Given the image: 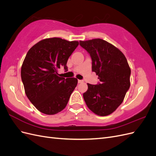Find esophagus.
<instances>
[{
  "instance_id": "esophagus-1",
  "label": "esophagus",
  "mask_w": 156,
  "mask_h": 156,
  "mask_svg": "<svg viewBox=\"0 0 156 156\" xmlns=\"http://www.w3.org/2000/svg\"><path fill=\"white\" fill-rule=\"evenodd\" d=\"M78 83H83V80H78Z\"/></svg>"
}]
</instances>
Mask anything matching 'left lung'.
Masks as SVG:
<instances>
[{"label": "left lung", "instance_id": "1", "mask_svg": "<svg viewBox=\"0 0 156 156\" xmlns=\"http://www.w3.org/2000/svg\"><path fill=\"white\" fill-rule=\"evenodd\" d=\"M80 45L90 53L92 71L101 82L97 85L87 83L84 101L95 114L110 115L122 103L130 87L131 69L127 59L118 48L103 39L81 41Z\"/></svg>", "mask_w": 156, "mask_h": 156}]
</instances>
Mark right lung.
<instances>
[{
	"label": "right lung",
	"instance_id": "add662e5",
	"mask_svg": "<svg viewBox=\"0 0 156 156\" xmlns=\"http://www.w3.org/2000/svg\"><path fill=\"white\" fill-rule=\"evenodd\" d=\"M79 42L61 38L39 41L28 51L21 69L27 97L40 112L53 115L63 110L78 83L76 78L60 77L61 66L66 63Z\"/></svg>",
	"mask_w": 156,
	"mask_h": 156
}]
</instances>
